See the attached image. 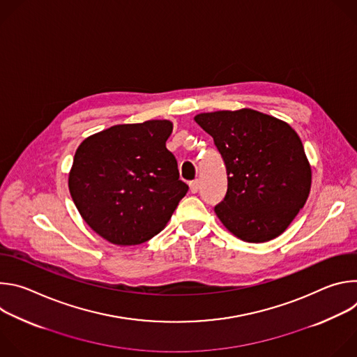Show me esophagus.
Here are the masks:
<instances>
[{
  "label": "esophagus",
  "instance_id": "esophagus-1",
  "mask_svg": "<svg viewBox=\"0 0 357 357\" xmlns=\"http://www.w3.org/2000/svg\"><path fill=\"white\" fill-rule=\"evenodd\" d=\"M189 188H190V192L192 193H196L199 190V181H193L189 183Z\"/></svg>",
  "mask_w": 357,
  "mask_h": 357
}]
</instances>
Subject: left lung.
<instances>
[{"mask_svg": "<svg viewBox=\"0 0 357 357\" xmlns=\"http://www.w3.org/2000/svg\"><path fill=\"white\" fill-rule=\"evenodd\" d=\"M195 121L212 135L227 169V193L215 208L223 226L247 243L287 230L311 190L312 171L295 130L251 110L200 113Z\"/></svg>", "mask_w": 357, "mask_h": 357, "instance_id": "left-lung-1", "label": "left lung"}]
</instances>
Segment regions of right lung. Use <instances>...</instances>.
<instances>
[{
    "label": "right lung",
    "instance_id": "right-lung-1",
    "mask_svg": "<svg viewBox=\"0 0 357 357\" xmlns=\"http://www.w3.org/2000/svg\"><path fill=\"white\" fill-rule=\"evenodd\" d=\"M169 120L117 124L77 146L69 192L83 220L105 240L135 245L158 234L188 185L167 149Z\"/></svg>",
    "mask_w": 357,
    "mask_h": 357
}]
</instances>
